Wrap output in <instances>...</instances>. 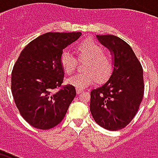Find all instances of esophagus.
<instances>
[{
  "mask_svg": "<svg viewBox=\"0 0 158 158\" xmlns=\"http://www.w3.org/2000/svg\"><path fill=\"white\" fill-rule=\"evenodd\" d=\"M84 90L81 89H76V92H77V94H80V93H82Z\"/></svg>",
  "mask_w": 158,
  "mask_h": 158,
  "instance_id": "1",
  "label": "esophagus"
}]
</instances>
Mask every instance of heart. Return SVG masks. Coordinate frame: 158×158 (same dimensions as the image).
<instances>
[{
	"instance_id": "heart-1",
	"label": "heart",
	"mask_w": 158,
	"mask_h": 158,
	"mask_svg": "<svg viewBox=\"0 0 158 158\" xmlns=\"http://www.w3.org/2000/svg\"><path fill=\"white\" fill-rule=\"evenodd\" d=\"M79 59L87 60L85 65L86 72L77 73L67 79V83L77 89H85L96 80L103 82L112 74L114 62L112 56L104 53V48L99 43L91 39L80 42L78 47ZM60 63L67 74H71L76 68L77 60L69 50L62 51L60 55Z\"/></svg>"
}]
</instances>
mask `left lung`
<instances>
[{
  "label": "left lung",
  "mask_w": 158,
  "mask_h": 158,
  "mask_svg": "<svg viewBox=\"0 0 158 158\" xmlns=\"http://www.w3.org/2000/svg\"><path fill=\"white\" fill-rule=\"evenodd\" d=\"M96 38L109 50L114 67L109 79L90 91L89 110L101 127L118 130L134 118L142 102L143 69L124 40L112 35H96Z\"/></svg>",
  "instance_id": "1"
}]
</instances>
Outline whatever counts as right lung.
I'll use <instances>...</instances> for the list:
<instances>
[{"label": "right lung", "mask_w": 158, "mask_h": 158, "mask_svg": "<svg viewBox=\"0 0 158 158\" xmlns=\"http://www.w3.org/2000/svg\"><path fill=\"white\" fill-rule=\"evenodd\" d=\"M82 33H46L26 45L13 67L12 93L21 116L36 129H52L65 117L75 88L62 85L64 70L60 55Z\"/></svg>", "instance_id": "right-lung-1"}]
</instances>
